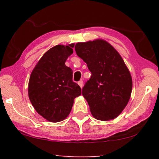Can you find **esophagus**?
<instances>
[{
    "mask_svg": "<svg viewBox=\"0 0 159 159\" xmlns=\"http://www.w3.org/2000/svg\"><path fill=\"white\" fill-rule=\"evenodd\" d=\"M78 84L79 85V86L80 87V88H83V80H80V81L78 82Z\"/></svg>",
    "mask_w": 159,
    "mask_h": 159,
    "instance_id": "esophagus-1",
    "label": "esophagus"
}]
</instances>
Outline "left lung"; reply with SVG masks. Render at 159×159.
I'll list each match as a JSON object with an SVG mask.
<instances>
[{
    "label": "left lung",
    "instance_id": "8db88e82",
    "mask_svg": "<svg viewBox=\"0 0 159 159\" xmlns=\"http://www.w3.org/2000/svg\"><path fill=\"white\" fill-rule=\"evenodd\" d=\"M75 50L92 74L82 95L93 116L102 121L114 119L128 104L133 88L130 73L121 56L102 39L77 43Z\"/></svg>",
    "mask_w": 159,
    "mask_h": 159
}]
</instances>
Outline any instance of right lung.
Segmentation results:
<instances>
[{
	"label": "right lung",
	"mask_w": 159,
	"mask_h": 159,
	"mask_svg": "<svg viewBox=\"0 0 159 159\" xmlns=\"http://www.w3.org/2000/svg\"><path fill=\"white\" fill-rule=\"evenodd\" d=\"M74 43L50 48L38 61L29 78L28 95L35 110L50 122H60L71 111L81 89L72 80L73 71L65 62Z\"/></svg>",
	"instance_id": "add662e5"
}]
</instances>
